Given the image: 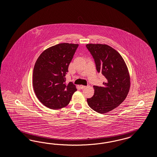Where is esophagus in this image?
Returning a JSON list of instances; mask_svg holds the SVG:
<instances>
[{
    "label": "esophagus",
    "instance_id": "34e87169",
    "mask_svg": "<svg viewBox=\"0 0 157 157\" xmlns=\"http://www.w3.org/2000/svg\"><path fill=\"white\" fill-rule=\"evenodd\" d=\"M86 87V86H80V88H81V89H85Z\"/></svg>",
    "mask_w": 157,
    "mask_h": 157
}]
</instances>
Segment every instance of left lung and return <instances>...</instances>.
<instances>
[{"instance_id":"left-lung-1","label":"left lung","mask_w":157,"mask_h":157,"mask_svg":"<svg viewBox=\"0 0 157 157\" xmlns=\"http://www.w3.org/2000/svg\"><path fill=\"white\" fill-rule=\"evenodd\" d=\"M96 68L106 81L103 86H94V94L87 102L92 109L106 113L121 104L128 94L131 82L127 66L117 51L106 44H87Z\"/></svg>"}]
</instances>
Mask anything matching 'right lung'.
<instances>
[{
	"instance_id": "add662e5",
	"label": "right lung",
	"mask_w": 157,
	"mask_h": 157,
	"mask_svg": "<svg viewBox=\"0 0 157 157\" xmlns=\"http://www.w3.org/2000/svg\"><path fill=\"white\" fill-rule=\"evenodd\" d=\"M78 44L60 43L44 50L34 67L33 86L38 100L51 109L66 107L77 90L66 75Z\"/></svg>"
}]
</instances>
